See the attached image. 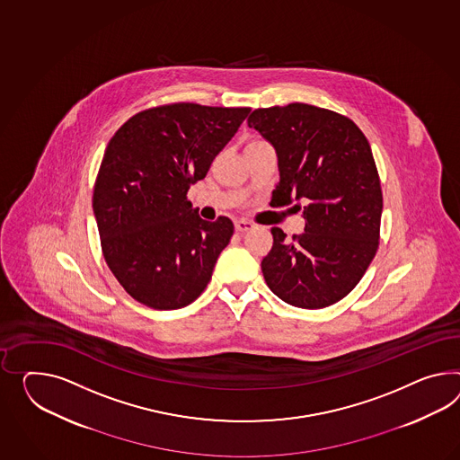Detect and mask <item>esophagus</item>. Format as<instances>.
Listing matches in <instances>:
<instances>
[{
    "instance_id": "obj_1",
    "label": "esophagus",
    "mask_w": 460,
    "mask_h": 460,
    "mask_svg": "<svg viewBox=\"0 0 460 460\" xmlns=\"http://www.w3.org/2000/svg\"><path fill=\"white\" fill-rule=\"evenodd\" d=\"M253 228H255V224L247 222V220H236L235 222V230L238 234H245L248 230H253Z\"/></svg>"
}]
</instances>
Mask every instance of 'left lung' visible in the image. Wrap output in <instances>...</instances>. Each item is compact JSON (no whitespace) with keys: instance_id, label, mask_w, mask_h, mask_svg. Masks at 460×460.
Instances as JSON below:
<instances>
[{"instance_id":"8db88e82","label":"left lung","mask_w":460,"mask_h":460,"mask_svg":"<svg viewBox=\"0 0 460 460\" xmlns=\"http://www.w3.org/2000/svg\"><path fill=\"white\" fill-rule=\"evenodd\" d=\"M247 123L279 158L271 199L305 205L302 235L288 240L271 228L265 282L290 305H332L354 290L378 248L382 189L366 135L352 119L306 103L259 108Z\"/></svg>"}]
</instances>
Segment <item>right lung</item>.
I'll return each mask as SVG.
<instances>
[{"label":"right lung","mask_w":460,"mask_h":460,"mask_svg":"<svg viewBox=\"0 0 460 460\" xmlns=\"http://www.w3.org/2000/svg\"><path fill=\"white\" fill-rule=\"evenodd\" d=\"M250 108L158 106L131 117L106 146L94 181L102 250L119 285L140 304H191L234 235L230 218H200L187 191L203 180Z\"/></svg>","instance_id":"add662e5"}]
</instances>
